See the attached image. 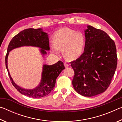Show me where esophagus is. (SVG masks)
<instances>
[{
    "instance_id": "1",
    "label": "esophagus",
    "mask_w": 122,
    "mask_h": 122,
    "mask_svg": "<svg viewBox=\"0 0 122 122\" xmlns=\"http://www.w3.org/2000/svg\"><path fill=\"white\" fill-rule=\"evenodd\" d=\"M64 65H65V67H66V68H68L69 67V65L68 63H64Z\"/></svg>"
}]
</instances>
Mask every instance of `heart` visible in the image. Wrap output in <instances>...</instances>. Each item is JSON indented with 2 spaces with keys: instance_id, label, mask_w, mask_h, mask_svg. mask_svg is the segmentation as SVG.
Instances as JSON below:
<instances>
[{
  "instance_id": "1",
  "label": "heart",
  "mask_w": 122,
  "mask_h": 122,
  "mask_svg": "<svg viewBox=\"0 0 122 122\" xmlns=\"http://www.w3.org/2000/svg\"><path fill=\"white\" fill-rule=\"evenodd\" d=\"M54 44L51 48L54 53L59 54L62 48L66 58L72 60L78 58L83 53L86 39L81 32L68 28H62L55 33L53 36Z\"/></svg>"
}]
</instances>
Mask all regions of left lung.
Segmentation results:
<instances>
[{
	"label": "left lung",
	"instance_id": "left-lung-1",
	"mask_svg": "<svg viewBox=\"0 0 122 122\" xmlns=\"http://www.w3.org/2000/svg\"><path fill=\"white\" fill-rule=\"evenodd\" d=\"M84 32V52L71 62L74 71L72 84L77 93L92 97L103 93L111 83L117 65L116 47L102 30L89 25Z\"/></svg>",
	"mask_w": 122,
	"mask_h": 122
}]
</instances>
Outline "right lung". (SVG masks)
Masks as SVG:
<instances>
[{
    "mask_svg": "<svg viewBox=\"0 0 122 122\" xmlns=\"http://www.w3.org/2000/svg\"><path fill=\"white\" fill-rule=\"evenodd\" d=\"M22 46H33L40 48L43 56L49 50L48 34L43 31L42 28H28L20 32L14 36L10 41L5 57V65L11 83L20 93L33 98H40L47 96L55 87L56 78L65 69L63 63L59 61L52 65H44L40 84L33 89L22 88L15 83L10 75L7 66V59L9 52L12 49Z\"/></svg>",
    "mask_w": 122,
    "mask_h": 122,
    "instance_id": "right-lung-1",
    "label": "right lung"
}]
</instances>
